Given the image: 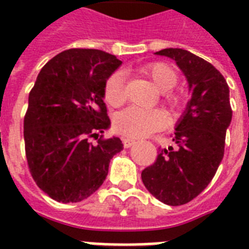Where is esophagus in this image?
Returning a JSON list of instances; mask_svg holds the SVG:
<instances>
[{"instance_id": "34e87169", "label": "esophagus", "mask_w": 249, "mask_h": 249, "mask_svg": "<svg viewBox=\"0 0 249 249\" xmlns=\"http://www.w3.org/2000/svg\"><path fill=\"white\" fill-rule=\"evenodd\" d=\"M134 143H136V142H134V140H130V138H124V140H123V144H124V147H126V148L132 147Z\"/></svg>"}]
</instances>
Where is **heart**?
<instances>
[{"label":"heart","instance_id":"heart-1","mask_svg":"<svg viewBox=\"0 0 249 249\" xmlns=\"http://www.w3.org/2000/svg\"><path fill=\"white\" fill-rule=\"evenodd\" d=\"M141 73L147 76L158 90L161 91L163 102L172 109L185 105V94L173 88L178 83V73L173 67L163 62H152L140 68ZM105 101L112 107H119L126 99L125 80L121 72H113L107 77L103 88ZM115 128L119 133L132 138L146 137L160 130L165 125V115L160 109H143L129 107L115 116Z\"/></svg>","mask_w":249,"mask_h":249}]
</instances>
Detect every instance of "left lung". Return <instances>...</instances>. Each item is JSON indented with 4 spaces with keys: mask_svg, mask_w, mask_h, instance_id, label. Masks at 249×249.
Listing matches in <instances>:
<instances>
[{
    "mask_svg": "<svg viewBox=\"0 0 249 249\" xmlns=\"http://www.w3.org/2000/svg\"><path fill=\"white\" fill-rule=\"evenodd\" d=\"M156 54L176 60L193 95L170 136L176 146L159 147L154 164L141 176L156 199L177 207L196 197L214 177L224 158L232 109L228 83L209 62L183 49H163Z\"/></svg>",
    "mask_w": 249,
    "mask_h": 249,
    "instance_id": "obj_1",
    "label": "left lung"
}]
</instances>
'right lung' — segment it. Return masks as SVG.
<instances>
[{"label": "right lung", "instance_id": "1", "mask_svg": "<svg viewBox=\"0 0 249 249\" xmlns=\"http://www.w3.org/2000/svg\"><path fill=\"white\" fill-rule=\"evenodd\" d=\"M120 64L102 50L68 49L45 64L29 91L25 158L33 181L54 200L77 203L95 193L123 150L120 138L102 134L111 124L103 88Z\"/></svg>", "mask_w": 249, "mask_h": 249}]
</instances>
